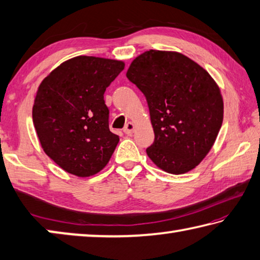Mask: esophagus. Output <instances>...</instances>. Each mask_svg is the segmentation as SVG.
<instances>
[{"label": "esophagus", "instance_id": "obj_1", "mask_svg": "<svg viewBox=\"0 0 260 260\" xmlns=\"http://www.w3.org/2000/svg\"><path fill=\"white\" fill-rule=\"evenodd\" d=\"M135 129V125L133 122H128V124H126V126L124 127V132L126 134H132Z\"/></svg>", "mask_w": 260, "mask_h": 260}]
</instances>
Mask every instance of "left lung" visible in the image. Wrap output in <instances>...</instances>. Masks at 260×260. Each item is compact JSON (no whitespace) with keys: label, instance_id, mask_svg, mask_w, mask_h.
Wrapping results in <instances>:
<instances>
[{"label":"left lung","instance_id":"1","mask_svg":"<svg viewBox=\"0 0 260 260\" xmlns=\"http://www.w3.org/2000/svg\"><path fill=\"white\" fill-rule=\"evenodd\" d=\"M126 77L147 99L155 133L147 155L153 164L171 174L195 169L213 147L222 124L217 82L189 57L166 50L139 55Z\"/></svg>","mask_w":260,"mask_h":260}]
</instances>
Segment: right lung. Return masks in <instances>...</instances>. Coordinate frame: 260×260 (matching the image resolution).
I'll use <instances>...</instances> for the list:
<instances>
[{
    "instance_id": "1",
    "label": "right lung",
    "mask_w": 260,
    "mask_h": 260,
    "mask_svg": "<svg viewBox=\"0 0 260 260\" xmlns=\"http://www.w3.org/2000/svg\"><path fill=\"white\" fill-rule=\"evenodd\" d=\"M124 68L122 60L77 56L39 86L33 124L43 151L65 172L86 178L109 162L119 136L109 129L104 91Z\"/></svg>"
}]
</instances>
